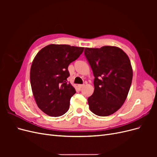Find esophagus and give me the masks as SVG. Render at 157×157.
I'll return each mask as SVG.
<instances>
[{"label":"esophagus","instance_id":"obj_1","mask_svg":"<svg viewBox=\"0 0 157 157\" xmlns=\"http://www.w3.org/2000/svg\"><path fill=\"white\" fill-rule=\"evenodd\" d=\"M84 86H85L84 84H78V87L79 88H83Z\"/></svg>","mask_w":157,"mask_h":157}]
</instances>
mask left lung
I'll return each instance as SVG.
<instances>
[{
    "label": "left lung",
    "instance_id": "8db88e82",
    "mask_svg": "<svg viewBox=\"0 0 157 157\" xmlns=\"http://www.w3.org/2000/svg\"><path fill=\"white\" fill-rule=\"evenodd\" d=\"M84 55L94 76V91L88 98L89 108L95 115H111L124 103L132 81L130 60L117 46L85 48Z\"/></svg>",
    "mask_w": 157,
    "mask_h": 157
}]
</instances>
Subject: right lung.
<instances>
[{
    "mask_svg": "<svg viewBox=\"0 0 157 157\" xmlns=\"http://www.w3.org/2000/svg\"><path fill=\"white\" fill-rule=\"evenodd\" d=\"M83 50V47L52 44L35 57L30 71L32 92L37 106L46 115L57 117L69 110L76 90L67 82L68 66Z\"/></svg>",
    "mask_w": 157,
    "mask_h": 157,
    "instance_id": "right-lung-1",
    "label": "right lung"
}]
</instances>
